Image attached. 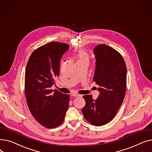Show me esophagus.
<instances>
[{
    "mask_svg": "<svg viewBox=\"0 0 152 152\" xmlns=\"http://www.w3.org/2000/svg\"><path fill=\"white\" fill-rule=\"evenodd\" d=\"M72 96H73V97H81L82 95H80L79 94H76V93H74V94H72Z\"/></svg>",
    "mask_w": 152,
    "mask_h": 152,
    "instance_id": "esophagus-1",
    "label": "esophagus"
}]
</instances>
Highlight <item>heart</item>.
<instances>
[{
  "mask_svg": "<svg viewBox=\"0 0 152 152\" xmlns=\"http://www.w3.org/2000/svg\"><path fill=\"white\" fill-rule=\"evenodd\" d=\"M77 63H81V62L89 63V55L84 50H81L77 53Z\"/></svg>",
  "mask_w": 152,
  "mask_h": 152,
  "instance_id": "obj_1",
  "label": "heart"
}]
</instances>
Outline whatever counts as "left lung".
I'll use <instances>...</instances> for the list:
<instances>
[{"instance_id": "obj_1", "label": "left lung", "mask_w": 152, "mask_h": 152, "mask_svg": "<svg viewBox=\"0 0 152 152\" xmlns=\"http://www.w3.org/2000/svg\"><path fill=\"white\" fill-rule=\"evenodd\" d=\"M95 69L93 81L100 87L96 100L84 95L86 105L82 110L87 121L101 126L111 121L122 105L126 90L127 69L122 55L113 48L99 44L94 49Z\"/></svg>"}]
</instances>
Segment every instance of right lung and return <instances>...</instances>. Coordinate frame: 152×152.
Returning <instances> with one entry per match:
<instances>
[{"label":"right lung","instance_id":"add662e5","mask_svg":"<svg viewBox=\"0 0 152 152\" xmlns=\"http://www.w3.org/2000/svg\"><path fill=\"white\" fill-rule=\"evenodd\" d=\"M69 45L52 42L37 48L26 67L25 91L27 104L36 121L47 128H54L64 121L69 107V95L51 89L59 75L60 60Z\"/></svg>","mask_w":152,"mask_h":152}]
</instances>
